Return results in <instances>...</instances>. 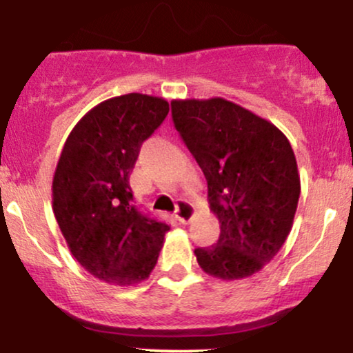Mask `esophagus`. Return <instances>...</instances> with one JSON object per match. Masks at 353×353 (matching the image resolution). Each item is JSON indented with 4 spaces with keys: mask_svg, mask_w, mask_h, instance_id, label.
I'll return each instance as SVG.
<instances>
[{
    "mask_svg": "<svg viewBox=\"0 0 353 353\" xmlns=\"http://www.w3.org/2000/svg\"><path fill=\"white\" fill-rule=\"evenodd\" d=\"M176 217L181 224H188V222L192 221L194 217V208L188 202H181L179 208L176 210Z\"/></svg>",
    "mask_w": 353,
    "mask_h": 353,
    "instance_id": "esophagus-1",
    "label": "esophagus"
}]
</instances>
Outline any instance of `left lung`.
I'll return each instance as SVG.
<instances>
[{
	"mask_svg": "<svg viewBox=\"0 0 353 353\" xmlns=\"http://www.w3.org/2000/svg\"><path fill=\"white\" fill-rule=\"evenodd\" d=\"M172 121L208 181L217 244L196 249L197 264L222 281L259 272L292 229L301 176L279 128L224 98L172 99Z\"/></svg>",
	"mask_w": 353,
	"mask_h": 353,
	"instance_id": "obj_1",
	"label": "left lung"
}]
</instances>
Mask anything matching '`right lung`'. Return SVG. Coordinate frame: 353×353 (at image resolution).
Masks as SVG:
<instances>
[{"mask_svg": "<svg viewBox=\"0 0 353 353\" xmlns=\"http://www.w3.org/2000/svg\"><path fill=\"white\" fill-rule=\"evenodd\" d=\"M168 112V101L141 92L103 101L72 128L56 165L52 212L68 249L111 285L145 281L169 230L132 204L129 185L141 145Z\"/></svg>", "mask_w": 353, "mask_h": 353, "instance_id": "right-lung-1", "label": "right lung"}]
</instances>
